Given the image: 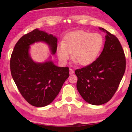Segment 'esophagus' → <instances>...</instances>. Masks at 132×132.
<instances>
[{
  "instance_id": "esophagus-1",
  "label": "esophagus",
  "mask_w": 132,
  "mask_h": 132,
  "mask_svg": "<svg viewBox=\"0 0 132 132\" xmlns=\"http://www.w3.org/2000/svg\"><path fill=\"white\" fill-rule=\"evenodd\" d=\"M69 70H70V71H69V73H70V75H71V74H73V73H74V70H73V69H70Z\"/></svg>"
}]
</instances>
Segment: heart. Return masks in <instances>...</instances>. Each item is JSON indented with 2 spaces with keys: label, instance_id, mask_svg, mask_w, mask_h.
Masks as SVG:
<instances>
[{
  "label": "heart",
  "instance_id": "heart-1",
  "mask_svg": "<svg viewBox=\"0 0 132 132\" xmlns=\"http://www.w3.org/2000/svg\"><path fill=\"white\" fill-rule=\"evenodd\" d=\"M104 44L99 33L78 30L69 32L63 42L57 45L56 52L60 62L65 64L70 57L81 66H87L95 61Z\"/></svg>",
  "mask_w": 132,
  "mask_h": 132
}]
</instances>
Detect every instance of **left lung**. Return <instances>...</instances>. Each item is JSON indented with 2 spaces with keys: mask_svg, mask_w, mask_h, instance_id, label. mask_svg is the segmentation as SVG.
I'll return each instance as SVG.
<instances>
[{
  "mask_svg": "<svg viewBox=\"0 0 132 132\" xmlns=\"http://www.w3.org/2000/svg\"><path fill=\"white\" fill-rule=\"evenodd\" d=\"M100 29L106 33L101 55L91 64L75 70L78 91L85 101L94 105L111 99L126 69L124 51L119 40L104 28Z\"/></svg>",
  "mask_w": 132,
  "mask_h": 132,
  "instance_id": "left-lung-1",
  "label": "left lung"
}]
</instances>
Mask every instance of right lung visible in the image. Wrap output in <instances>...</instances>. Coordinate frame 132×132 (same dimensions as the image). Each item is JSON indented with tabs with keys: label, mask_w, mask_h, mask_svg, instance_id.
Here are the masks:
<instances>
[{
	"label": "right lung",
	"mask_w": 132,
	"mask_h": 132,
	"mask_svg": "<svg viewBox=\"0 0 132 132\" xmlns=\"http://www.w3.org/2000/svg\"><path fill=\"white\" fill-rule=\"evenodd\" d=\"M39 42L47 44L51 54H55L57 38L35 29L23 35L15 44L10 58V71L24 99L33 106L43 107L56 97L69 76V70L56 66L51 56L42 63L33 61L30 54V45Z\"/></svg>",
	"instance_id": "obj_1"
}]
</instances>
